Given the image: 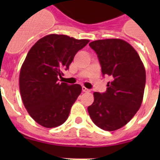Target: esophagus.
<instances>
[{
  "mask_svg": "<svg viewBox=\"0 0 160 160\" xmlns=\"http://www.w3.org/2000/svg\"><path fill=\"white\" fill-rule=\"evenodd\" d=\"M82 91L83 92H90V90H89V89H87L86 87H85V86H83Z\"/></svg>",
  "mask_w": 160,
  "mask_h": 160,
  "instance_id": "obj_1",
  "label": "esophagus"
}]
</instances>
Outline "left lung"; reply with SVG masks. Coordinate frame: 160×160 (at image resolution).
<instances>
[{
    "instance_id": "obj_1",
    "label": "left lung",
    "mask_w": 160,
    "mask_h": 160,
    "mask_svg": "<svg viewBox=\"0 0 160 160\" xmlns=\"http://www.w3.org/2000/svg\"><path fill=\"white\" fill-rule=\"evenodd\" d=\"M90 46L97 54L103 75L112 77L105 93H94L88 107L92 121L100 129L114 131L124 126L142 104L145 87V69L139 55L120 39L98 40Z\"/></svg>"
}]
</instances>
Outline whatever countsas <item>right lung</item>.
Instances as JSON below:
<instances>
[{"mask_svg": "<svg viewBox=\"0 0 160 160\" xmlns=\"http://www.w3.org/2000/svg\"><path fill=\"white\" fill-rule=\"evenodd\" d=\"M89 41L51 34L29 51L20 72V91L29 114L39 124L54 128L67 119L82 88L59 82L58 77Z\"/></svg>", "mask_w": 160, "mask_h": 160, "instance_id": "obj_1", "label": "right lung"}]
</instances>
